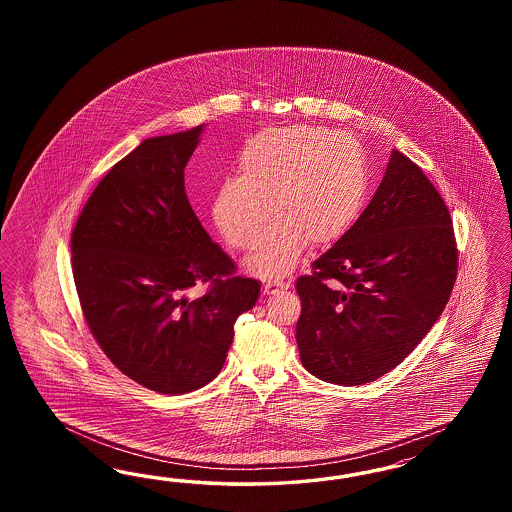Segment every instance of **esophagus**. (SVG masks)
<instances>
[{"mask_svg":"<svg viewBox=\"0 0 512 512\" xmlns=\"http://www.w3.org/2000/svg\"><path fill=\"white\" fill-rule=\"evenodd\" d=\"M291 287L289 281H266L263 285L264 295H274L278 291H287Z\"/></svg>","mask_w":512,"mask_h":512,"instance_id":"obj_1","label":"esophagus"}]
</instances>
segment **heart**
<instances>
[{
  "instance_id": "heart-1",
  "label": "heart",
  "mask_w": 512,
  "mask_h": 512,
  "mask_svg": "<svg viewBox=\"0 0 512 512\" xmlns=\"http://www.w3.org/2000/svg\"><path fill=\"white\" fill-rule=\"evenodd\" d=\"M238 174L217 189L214 221L236 249L255 246L270 208L276 219L248 268L263 278L289 274L306 246H328L357 221L368 193L357 139L317 127L266 129L246 142ZM271 206H267V202Z\"/></svg>"
}]
</instances>
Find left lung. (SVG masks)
<instances>
[{"instance_id": "obj_1", "label": "left lung", "mask_w": 512, "mask_h": 512, "mask_svg": "<svg viewBox=\"0 0 512 512\" xmlns=\"http://www.w3.org/2000/svg\"><path fill=\"white\" fill-rule=\"evenodd\" d=\"M296 279L304 368L362 385L396 368L449 302L458 249L450 212L426 174L394 150L355 225Z\"/></svg>"}]
</instances>
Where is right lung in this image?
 Instances as JSON below:
<instances>
[{"label": "right lung", "instance_id": "1", "mask_svg": "<svg viewBox=\"0 0 512 512\" xmlns=\"http://www.w3.org/2000/svg\"><path fill=\"white\" fill-rule=\"evenodd\" d=\"M204 125L142 140L93 189L71 236L88 328L110 362L159 394H186L221 372L238 315L261 295L234 276L187 201L184 169ZM206 282L209 291L186 293Z\"/></svg>", "mask_w": 512, "mask_h": 512}]
</instances>
